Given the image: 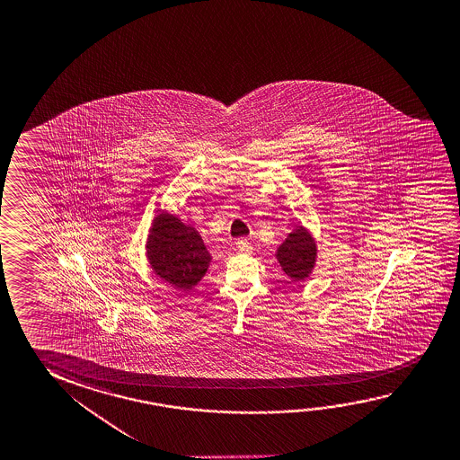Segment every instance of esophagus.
<instances>
[{
    "instance_id": "esophagus-1",
    "label": "esophagus",
    "mask_w": 460,
    "mask_h": 460,
    "mask_svg": "<svg viewBox=\"0 0 460 460\" xmlns=\"http://www.w3.org/2000/svg\"><path fill=\"white\" fill-rule=\"evenodd\" d=\"M235 247L242 253H250L252 252V243L247 239H239V241L235 242Z\"/></svg>"
}]
</instances>
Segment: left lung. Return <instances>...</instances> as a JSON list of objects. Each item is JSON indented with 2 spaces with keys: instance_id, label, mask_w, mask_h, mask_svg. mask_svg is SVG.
Wrapping results in <instances>:
<instances>
[{
  "instance_id": "left-lung-1",
  "label": "left lung",
  "mask_w": 460,
  "mask_h": 460,
  "mask_svg": "<svg viewBox=\"0 0 460 460\" xmlns=\"http://www.w3.org/2000/svg\"><path fill=\"white\" fill-rule=\"evenodd\" d=\"M280 270L294 282H302L314 271L317 260L316 239L308 227L296 225L276 250Z\"/></svg>"
}]
</instances>
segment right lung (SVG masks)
<instances>
[{"instance_id":"right-lung-1","label":"right lung","mask_w":460,"mask_h":460,"mask_svg":"<svg viewBox=\"0 0 460 460\" xmlns=\"http://www.w3.org/2000/svg\"><path fill=\"white\" fill-rule=\"evenodd\" d=\"M146 256L157 278L184 292L202 280L211 263V255L196 227L184 225L166 211L152 219Z\"/></svg>"}]
</instances>
